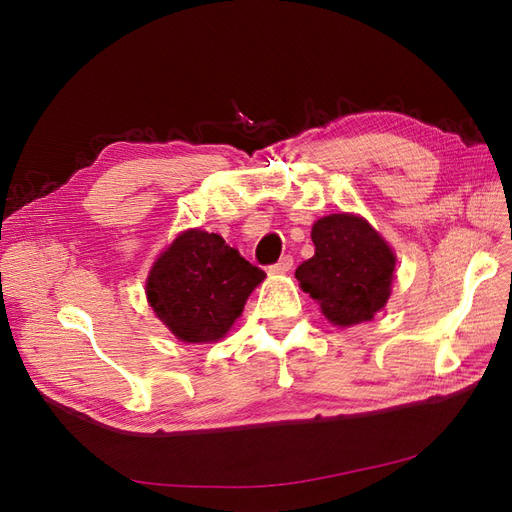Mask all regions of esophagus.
<instances>
[{
  "label": "esophagus",
  "instance_id": "1",
  "mask_svg": "<svg viewBox=\"0 0 512 512\" xmlns=\"http://www.w3.org/2000/svg\"><path fill=\"white\" fill-rule=\"evenodd\" d=\"M292 256L290 254H286V256H282L280 260H277L275 262V265L273 267H269L271 269V273H286V271H290L292 269Z\"/></svg>",
  "mask_w": 512,
  "mask_h": 512
}]
</instances>
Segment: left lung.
<instances>
[{"label": "left lung", "mask_w": 512, "mask_h": 512, "mask_svg": "<svg viewBox=\"0 0 512 512\" xmlns=\"http://www.w3.org/2000/svg\"><path fill=\"white\" fill-rule=\"evenodd\" d=\"M316 254L297 269V280L337 327L367 322L391 294L395 256L365 220L333 213L314 224Z\"/></svg>", "instance_id": "left-lung-1"}]
</instances>
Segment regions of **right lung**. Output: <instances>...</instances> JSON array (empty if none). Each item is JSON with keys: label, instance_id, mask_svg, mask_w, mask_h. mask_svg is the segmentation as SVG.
I'll list each match as a JSON object with an SVG mask.
<instances>
[{"label": "right lung", "instance_id": "1", "mask_svg": "<svg viewBox=\"0 0 512 512\" xmlns=\"http://www.w3.org/2000/svg\"><path fill=\"white\" fill-rule=\"evenodd\" d=\"M265 271L247 262L220 235L185 230L156 260L147 299L181 342H218L243 312Z\"/></svg>", "mask_w": 512, "mask_h": 512}]
</instances>
